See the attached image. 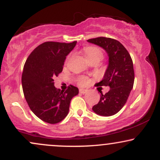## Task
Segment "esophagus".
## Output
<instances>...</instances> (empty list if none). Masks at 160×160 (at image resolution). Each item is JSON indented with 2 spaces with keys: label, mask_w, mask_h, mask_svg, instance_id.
Wrapping results in <instances>:
<instances>
[{
  "label": "esophagus",
  "mask_w": 160,
  "mask_h": 160,
  "mask_svg": "<svg viewBox=\"0 0 160 160\" xmlns=\"http://www.w3.org/2000/svg\"><path fill=\"white\" fill-rule=\"evenodd\" d=\"M79 92H80L81 94H85V93L87 92V89H79Z\"/></svg>",
  "instance_id": "esophagus-1"
}]
</instances>
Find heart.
I'll list each match as a JSON object with an SVG mask.
<instances>
[{
  "mask_svg": "<svg viewBox=\"0 0 160 160\" xmlns=\"http://www.w3.org/2000/svg\"><path fill=\"white\" fill-rule=\"evenodd\" d=\"M84 53H85L86 58L88 61L91 62L92 60L95 59V58H98V59H102L103 58V52L102 49L97 47H94V46H89V47H86L83 49ZM68 58H67V60ZM76 82H78V85L80 86H86L89 82V79L86 76H79L76 79Z\"/></svg>",
  "mask_w": 160,
  "mask_h": 160,
  "instance_id": "obj_1",
  "label": "heart"
}]
</instances>
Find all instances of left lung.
<instances>
[{"mask_svg":"<svg viewBox=\"0 0 160 160\" xmlns=\"http://www.w3.org/2000/svg\"><path fill=\"white\" fill-rule=\"evenodd\" d=\"M87 41L102 47L109 56V64L103 80L97 86H108L111 89L104 95L100 92V100L92 110L97 114L104 117L114 115L126 103L133 88L135 73L132 60L127 49L118 40L99 37Z\"/></svg>","mask_w":160,"mask_h":160,"instance_id":"1","label":"left lung"}]
</instances>
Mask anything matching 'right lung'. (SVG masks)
Segmentation results:
<instances>
[{"instance_id": "obj_1", "label": "right lung", "mask_w": 160, "mask_h": 160, "mask_svg": "<svg viewBox=\"0 0 160 160\" xmlns=\"http://www.w3.org/2000/svg\"><path fill=\"white\" fill-rule=\"evenodd\" d=\"M76 43L44 42L32 51L24 65L22 84L25 100L33 113L48 123H58L65 118L71 100L79 92L72 85L60 91L53 80L62 71L66 56Z\"/></svg>"}]
</instances>
